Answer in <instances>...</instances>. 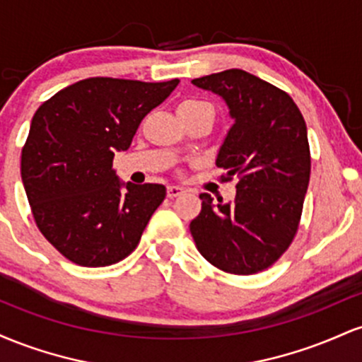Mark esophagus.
Listing matches in <instances>:
<instances>
[{
    "label": "esophagus",
    "mask_w": 362,
    "mask_h": 362,
    "mask_svg": "<svg viewBox=\"0 0 362 362\" xmlns=\"http://www.w3.org/2000/svg\"><path fill=\"white\" fill-rule=\"evenodd\" d=\"M167 194H168L170 199L178 197V195L184 194V189H182V187H178V185H168L167 187Z\"/></svg>",
    "instance_id": "1"
}]
</instances>
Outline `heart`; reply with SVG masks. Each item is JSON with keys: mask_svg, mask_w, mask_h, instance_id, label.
<instances>
[{"mask_svg": "<svg viewBox=\"0 0 362 362\" xmlns=\"http://www.w3.org/2000/svg\"><path fill=\"white\" fill-rule=\"evenodd\" d=\"M207 105L206 102H197V100H185L178 105V109H195V107H202Z\"/></svg>", "mask_w": 362, "mask_h": 362, "instance_id": "obj_1", "label": "heart"}]
</instances>
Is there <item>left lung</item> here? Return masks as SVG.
Segmentation results:
<instances>
[{"instance_id": "obj_1", "label": "left lung", "mask_w": 362, "mask_h": 362, "mask_svg": "<svg viewBox=\"0 0 362 362\" xmlns=\"http://www.w3.org/2000/svg\"><path fill=\"white\" fill-rule=\"evenodd\" d=\"M223 98L233 119L216 165L238 177L230 204H213L190 221L195 247L224 272L248 276L271 267L296 235L310 182L308 131L288 93L242 69L195 78Z\"/></svg>"}]
</instances>
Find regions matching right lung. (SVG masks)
Segmentation results:
<instances>
[{"instance_id":"add662e5","label":"right lung","mask_w":362,"mask_h":362,"mask_svg":"<svg viewBox=\"0 0 362 362\" xmlns=\"http://www.w3.org/2000/svg\"><path fill=\"white\" fill-rule=\"evenodd\" d=\"M177 85L88 78L35 112L22 149L23 189L40 233L68 260L105 267L138 247L167 189L122 182L112 160Z\"/></svg>"}]
</instances>
